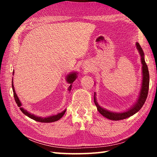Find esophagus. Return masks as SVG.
<instances>
[{"mask_svg": "<svg viewBox=\"0 0 157 157\" xmlns=\"http://www.w3.org/2000/svg\"><path fill=\"white\" fill-rule=\"evenodd\" d=\"M85 68H86V70H88V67H86H86H84Z\"/></svg>", "mask_w": 157, "mask_h": 157, "instance_id": "obj_1", "label": "esophagus"}]
</instances>
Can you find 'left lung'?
Instances as JSON below:
<instances>
[{"label": "left lung", "mask_w": 157, "mask_h": 157, "mask_svg": "<svg viewBox=\"0 0 157 157\" xmlns=\"http://www.w3.org/2000/svg\"><path fill=\"white\" fill-rule=\"evenodd\" d=\"M136 48L139 51L140 61L142 63V82L141 86L139 91V95H138L137 100L133 106L129 108L128 109L122 111V112H114V111H111L107 109L103 108L98 104L96 99V94L94 93V102L96 106L97 109L99 112L102 114L103 116L107 118L111 121H120L123 120L127 118L132 116L137 113L144 105L147 96L148 94V89H149V83H150V75H149V71L147 66L146 64L145 61V55L143 51V49L139 45V43H136Z\"/></svg>", "instance_id": "1"}]
</instances>
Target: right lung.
Instances as JSON below:
<instances>
[{"label":"right lung","instance_id":"right-lung-1","mask_svg":"<svg viewBox=\"0 0 157 157\" xmlns=\"http://www.w3.org/2000/svg\"><path fill=\"white\" fill-rule=\"evenodd\" d=\"M14 72H13V75H14ZM78 72L76 71H73V72H71L70 73L67 74V75L66 76V82H68V84H70L71 85L69 86L68 91V92L71 91V88H72V84L73 83V82L75 80L78 78ZM13 78H12V89H13V93H14V97L16 102L18 105V107L20 108V110L22 111V112L25 114V116H27L29 118H30L31 119H33V120L40 122V123H52V122H55L58 120H59L60 118H62V117L64 115V113L66 111V109H65L64 110L62 111V112L58 113L57 114H55V115H51L49 116H46V117H42V116H38L35 115V114L32 113L30 112H29L28 111H27L23 107V105L22 103L19 100V98L17 96V93L15 91V89L14 86V83H13Z\"/></svg>","mask_w":157,"mask_h":157}]
</instances>
